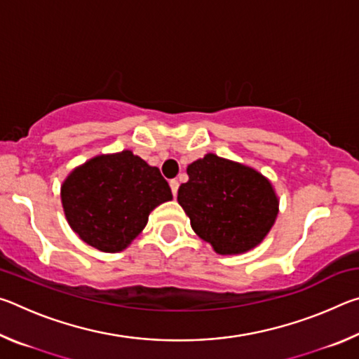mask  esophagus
I'll return each instance as SVG.
<instances>
[{"label":"esophagus","instance_id":"esophagus-1","mask_svg":"<svg viewBox=\"0 0 359 359\" xmlns=\"http://www.w3.org/2000/svg\"><path fill=\"white\" fill-rule=\"evenodd\" d=\"M169 187H171V191H172L174 196H177V190H179V182L175 180V179L169 180Z\"/></svg>","mask_w":359,"mask_h":359}]
</instances>
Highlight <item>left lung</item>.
Instances as JSON below:
<instances>
[{"mask_svg":"<svg viewBox=\"0 0 359 359\" xmlns=\"http://www.w3.org/2000/svg\"><path fill=\"white\" fill-rule=\"evenodd\" d=\"M177 201L199 238L220 255L257 247L278 212L271 182L255 169L208 154L187 168Z\"/></svg>","mask_w":359,"mask_h":359,"instance_id":"1","label":"left lung"}]
</instances>
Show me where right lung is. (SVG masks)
I'll list each match as a JSON object with an SVG mask.
<instances>
[{
    "label": "right lung",
    "instance_id": "add662e5",
    "mask_svg": "<svg viewBox=\"0 0 359 359\" xmlns=\"http://www.w3.org/2000/svg\"><path fill=\"white\" fill-rule=\"evenodd\" d=\"M172 199L160 169L123 150L96 156L72 171L62 187L71 228L101 252H118L141 233L158 204Z\"/></svg>",
    "mask_w": 359,
    "mask_h": 359
}]
</instances>
